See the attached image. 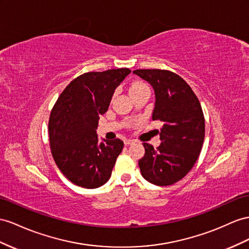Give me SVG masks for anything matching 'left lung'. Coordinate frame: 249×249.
<instances>
[{"label":"left lung","instance_id":"1","mask_svg":"<svg viewBox=\"0 0 249 249\" xmlns=\"http://www.w3.org/2000/svg\"><path fill=\"white\" fill-rule=\"evenodd\" d=\"M123 69L87 72L69 83L50 112L48 132L56 166L73 184L98 188L109 180L124 143L114 133H97L101 114L109 107Z\"/></svg>","mask_w":249,"mask_h":249}]
</instances>
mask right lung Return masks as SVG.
I'll use <instances>...</instances> for the list:
<instances>
[{
  "instance_id": "add662e5",
  "label": "right lung",
  "mask_w": 249,
  "mask_h": 249,
  "mask_svg": "<svg viewBox=\"0 0 249 249\" xmlns=\"http://www.w3.org/2000/svg\"><path fill=\"white\" fill-rule=\"evenodd\" d=\"M133 73L147 81L156 94L152 120L161 121L154 130L160 142L143 143L139 167L146 181L171 185L185 177L200 156L205 137V120L200 102L187 83L167 70L138 69Z\"/></svg>"
}]
</instances>
